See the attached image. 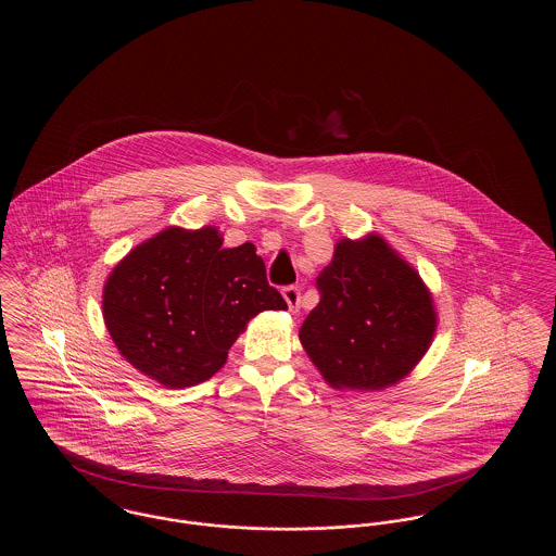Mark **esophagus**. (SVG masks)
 <instances>
[{
    "label": "esophagus",
    "mask_w": 556,
    "mask_h": 556,
    "mask_svg": "<svg viewBox=\"0 0 556 556\" xmlns=\"http://www.w3.org/2000/svg\"><path fill=\"white\" fill-rule=\"evenodd\" d=\"M283 298H286L290 311L298 313V308H300V290L298 288H286L283 290Z\"/></svg>",
    "instance_id": "obj_1"
}]
</instances>
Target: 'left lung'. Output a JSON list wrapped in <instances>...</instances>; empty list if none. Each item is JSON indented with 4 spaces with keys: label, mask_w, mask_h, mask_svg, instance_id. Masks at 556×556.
<instances>
[{
    "label": "left lung",
    "mask_w": 556,
    "mask_h": 556,
    "mask_svg": "<svg viewBox=\"0 0 556 556\" xmlns=\"http://www.w3.org/2000/svg\"><path fill=\"white\" fill-rule=\"evenodd\" d=\"M317 286L300 342L331 388L379 392L421 363L438 329L433 295L379 233L340 239Z\"/></svg>",
    "instance_id": "1"
}]
</instances>
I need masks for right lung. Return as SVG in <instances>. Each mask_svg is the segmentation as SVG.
Returning a JSON list of instances; mask_svg holds the SVG:
<instances>
[{"mask_svg":"<svg viewBox=\"0 0 556 556\" xmlns=\"http://www.w3.org/2000/svg\"><path fill=\"white\" fill-rule=\"evenodd\" d=\"M256 245L223 248L216 227H166L112 268L102 315L118 352L162 388L211 379L263 311H286Z\"/></svg>","mask_w":556,"mask_h":556,"instance_id":"add662e5","label":"right lung"}]
</instances>
